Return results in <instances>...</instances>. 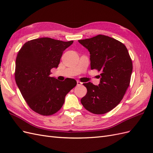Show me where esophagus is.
<instances>
[{
	"instance_id": "1",
	"label": "esophagus",
	"mask_w": 153,
	"mask_h": 153,
	"mask_svg": "<svg viewBox=\"0 0 153 153\" xmlns=\"http://www.w3.org/2000/svg\"><path fill=\"white\" fill-rule=\"evenodd\" d=\"M76 83H77V85H81L82 84V83L80 82V81H78V80L76 82Z\"/></svg>"
}]
</instances>
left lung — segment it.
<instances>
[{"mask_svg":"<svg viewBox=\"0 0 153 153\" xmlns=\"http://www.w3.org/2000/svg\"><path fill=\"white\" fill-rule=\"evenodd\" d=\"M78 42L90 53L91 69L101 71L98 85L83 84L87 92L81 103L91 113L105 114L121 102L129 85L131 59L125 45L108 36L100 34Z\"/></svg>","mask_w":153,"mask_h":153,"instance_id":"left-lung-1","label":"left lung"}]
</instances>
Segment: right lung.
I'll list each match as a JSON object with an SVG mask.
<instances>
[{"label":"right lung","mask_w":153,"mask_h":153,"mask_svg":"<svg viewBox=\"0 0 153 153\" xmlns=\"http://www.w3.org/2000/svg\"><path fill=\"white\" fill-rule=\"evenodd\" d=\"M73 41L41 38L26 42L16 59L15 80L30 108L43 115L54 114L61 108L65 97L76 85L73 78L61 82L50 77L57 68L64 50Z\"/></svg>","instance_id":"right-lung-1"}]
</instances>
